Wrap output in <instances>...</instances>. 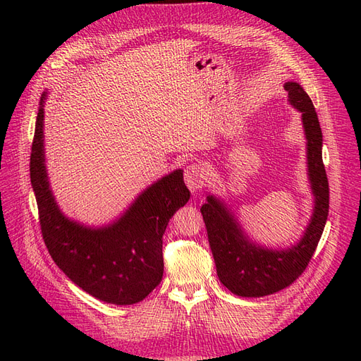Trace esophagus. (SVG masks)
Returning <instances> with one entry per match:
<instances>
[{"label":"esophagus","instance_id":"34e87169","mask_svg":"<svg viewBox=\"0 0 361 361\" xmlns=\"http://www.w3.org/2000/svg\"><path fill=\"white\" fill-rule=\"evenodd\" d=\"M207 178H209V173L202 166V164L197 162H191L190 166L185 169V183L187 187L194 192L200 188H203Z\"/></svg>","mask_w":361,"mask_h":361}]
</instances>
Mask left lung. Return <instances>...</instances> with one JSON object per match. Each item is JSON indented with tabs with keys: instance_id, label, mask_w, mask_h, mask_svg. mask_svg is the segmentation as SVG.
Masks as SVG:
<instances>
[{
	"instance_id": "left-lung-1",
	"label": "left lung",
	"mask_w": 361,
	"mask_h": 361,
	"mask_svg": "<svg viewBox=\"0 0 361 361\" xmlns=\"http://www.w3.org/2000/svg\"><path fill=\"white\" fill-rule=\"evenodd\" d=\"M285 90L289 94V104L301 113L307 140V174L314 197L312 218L300 241L280 250L262 247L247 236L235 214L221 199L209 194L200 207L218 279L238 297H265L290 286L307 268L329 216L330 190L322 162V130L318 114L298 82L288 81Z\"/></svg>"
}]
</instances>
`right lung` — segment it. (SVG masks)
<instances>
[{
    "instance_id": "obj_1",
    "label": "right lung",
    "mask_w": 361,
    "mask_h": 361,
    "mask_svg": "<svg viewBox=\"0 0 361 361\" xmlns=\"http://www.w3.org/2000/svg\"><path fill=\"white\" fill-rule=\"evenodd\" d=\"M45 99L43 93L30 158L43 241L57 267L92 297L117 305L140 302L162 280V235L174 212L190 200L183 170L152 183L111 224L89 227L71 220L60 211L48 180Z\"/></svg>"
}]
</instances>
